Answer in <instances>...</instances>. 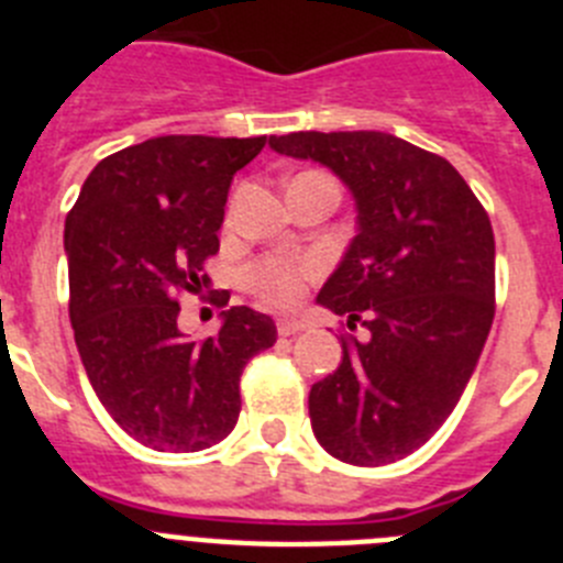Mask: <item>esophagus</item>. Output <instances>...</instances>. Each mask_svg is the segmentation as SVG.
<instances>
[{
  "label": "esophagus",
  "mask_w": 563,
  "mask_h": 563,
  "mask_svg": "<svg viewBox=\"0 0 563 563\" xmlns=\"http://www.w3.org/2000/svg\"><path fill=\"white\" fill-rule=\"evenodd\" d=\"M307 327L310 324H307L305 318H282V321L276 324V330H278V335L290 338V335H298V332H305Z\"/></svg>",
  "instance_id": "obj_1"
}]
</instances>
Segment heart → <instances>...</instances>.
<instances>
[{
  "label": "heart",
  "mask_w": 563,
  "mask_h": 563,
  "mask_svg": "<svg viewBox=\"0 0 563 563\" xmlns=\"http://www.w3.org/2000/svg\"><path fill=\"white\" fill-rule=\"evenodd\" d=\"M316 273L318 265L312 258H307V262H276V258H271V262L253 267L247 273V282L258 296L273 301V305H290L298 298L307 278L316 276Z\"/></svg>",
  "instance_id": "obj_1"
}]
</instances>
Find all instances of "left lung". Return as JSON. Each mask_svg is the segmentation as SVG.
<instances>
[{
  "label": "left lung",
  "instance_id": "1",
  "mask_svg": "<svg viewBox=\"0 0 563 563\" xmlns=\"http://www.w3.org/2000/svg\"><path fill=\"white\" fill-rule=\"evenodd\" d=\"M273 152L316 161L355 197L357 233L318 305L363 327L310 389L327 454L386 465L449 420L474 375L496 312L487 211L445 157L386 132H292Z\"/></svg>",
  "mask_w": 563,
  "mask_h": 563
}]
</instances>
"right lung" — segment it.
Instances as JSON below:
<instances>
[{
    "label": "right lung",
    "mask_w": 563,
    "mask_h": 563,
    "mask_svg": "<svg viewBox=\"0 0 563 563\" xmlns=\"http://www.w3.org/2000/svg\"><path fill=\"white\" fill-rule=\"evenodd\" d=\"M265 141L166 134L121 148L89 172L67 213L78 355L103 409L154 451L225 440L242 409L245 363L276 343L273 318L251 307L222 312L220 332L202 341L177 327V298L208 285L233 174Z\"/></svg>",
    "instance_id": "obj_1"
}]
</instances>
